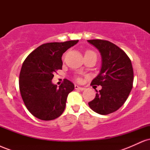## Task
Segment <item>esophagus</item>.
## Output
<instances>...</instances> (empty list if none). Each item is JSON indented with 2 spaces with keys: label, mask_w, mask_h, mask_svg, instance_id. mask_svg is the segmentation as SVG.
Here are the masks:
<instances>
[{
  "label": "esophagus",
  "mask_w": 150,
  "mask_h": 150,
  "mask_svg": "<svg viewBox=\"0 0 150 150\" xmlns=\"http://www.w3.org/2000/svg\"><path fill=\"white\" fill-rule=\"evenodd\" d=\"M75 89H78V90L80 91H83L85 90V87H79L78 85H75Z\"/></svg>",
  "instance_id": "34e87169"
}]
</instances>
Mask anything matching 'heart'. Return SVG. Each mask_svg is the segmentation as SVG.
<instances>
[{"label":"heart","mask_w":150,"mask_h":150,"mask_svg":"<svg viewBox=\"0 0 150 150\" xmlns=\"http://www.w3.org/2000/svg\"><path fill=\"white\" fill-rule=\"evenodd\" d=\"M87 53H94V52H92V51H87Z\"/></svg>","instance_id":"1"}]
</instances>
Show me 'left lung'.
Here are the masks:
<instances>
[{"label": "left lung", "mask_w": 150, "mask_h": 150, "mask_svg": "<svg viewBox=\"0 0 150 150\" xmlns=\"http://www.w3.org/2000/svg\"><path fill=\"white\" fill-rule=\"evenodd\" d=\"M100 53L101 68L92 85H101L96 97L88 103L94 112L107 115L117 111L128 99L132 88L133 69L127 54L113 43L101 39L87 40Z\"/></svg>", "instance_id": "8db88e82"}]
</instances>
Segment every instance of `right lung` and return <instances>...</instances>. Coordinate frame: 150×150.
Segmentation results:
<instances>
[{
  "instance_id": "add662e5",
  "label": "right lung",
  "mask_w": 150,
  "mask_h": 150,
  "mask_svg": "<svg viewBox=\"0 0 150 150\" xmlns=\"http://www.w3.org/2000/svg\"><path fill=\"white\" fill-rule=\"evenodd\" d=\"M78 40L41 45L27 56L20 73L19 86L28 111L36 118L51 120L64 111L68 94L75 85L67 79L59 87L52 83L53 73L62 69V56Z\"/></svg>"
}]
</instances>
